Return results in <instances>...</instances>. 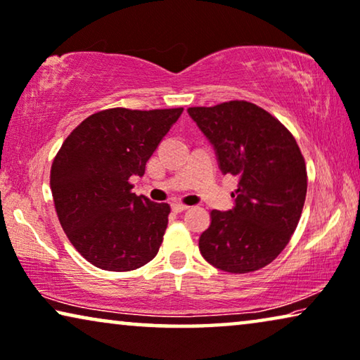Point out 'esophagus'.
I'll list each match as a JSON object with an SVG mask.
<instances>
[{
    "label": "esophagus",
    "instance_id": "34e87169",
    "mask_svg": "<svg viewBox=\"0 0 360 360\" xmlns=\"http://www.w3.org/2000/svg\"><path fill=\"white\" fill-rule=\"evenodd\" d=\"M172 210H174L175 212H184L186 210H190V206L181 205V202H175V205H172Z\"/></svg>",
    "mask_w": 360,
    "mask_h": 360
}]
</instances>
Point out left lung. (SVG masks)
<instances>
[{"instance_id":"obj_1","label":"left lung","mask_w":360,"mask_h":360,"mask_svg":"<svg viewBox=\"0 0 360 360\" xmlns=\"http://www.w3.org/2000/svg\"><path fill=\"white\" fill-rule=\"evenodd\" d=\"M188 113L214 146L222 174L238 179L233 210L211 211L200 237L202 258L233 274L262 269L289 243L304 210L307 167L299 144L278 118L247 101Z\"/></svg>"}]
</instances>
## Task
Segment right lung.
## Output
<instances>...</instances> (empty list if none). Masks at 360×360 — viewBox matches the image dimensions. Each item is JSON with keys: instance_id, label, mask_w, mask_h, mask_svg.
Returning <instances> with one entry per match:
<instances>
[{"instance_id": "add662e5", "label": "right lung", "mask_w": 360, "mask_h": 360, "mask_svg": "<svg viewBox=\"0 0 360 360\" xmlns=\"http://www.w3.org/2000/svg\"><path fill=\"white\" fill-rule=\"evenodd\" d=\"M184 108L92 113L56 153L50 186L56 216L77 252L105 271H131L158 255L170 206L133 193V175L146 162Z\"/></svg>"}]
</instances>
